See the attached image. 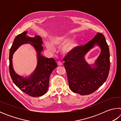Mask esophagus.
<instances>
[{"instance_id":"34e87169","label":"esophagus","mask_w":121,"mask_h":121,"mask_svg":"<svg viewBox=\"0 0 121 121\" xmlns=\"http://www.w3.org/2000/svg\"><path fill=\"white\" fill-rule=\"evenodd\" d=\"M58 65H62L63 63H62V62H61V61H59V62H58Z\"/></svg>"}]
</instances>
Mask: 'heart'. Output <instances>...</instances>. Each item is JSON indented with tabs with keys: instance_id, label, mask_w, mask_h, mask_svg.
Wrapping results in <instances>:
<instances>
[{
	"instance_id": "b5f03b06",
	"label": "heart",
	"mask_w": 121,
	"mask_h": 121,
	"mask_svg": "<svg viewBox=\"0 0 121 121\" xmlns=\"http://www.w3.org/2000/svg\"><path fill=\"white\" fill-rule=\"evenodd\" d=\"M51 41L47 40L45 43V46L48 50L51 51L54 50V46H61V52L63 54H68L73 52L76 48L78 45V42L76 39L69 40V38L66 36H54L51 37Z\"/></svg>"
}]
</instances>
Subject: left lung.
<instances>
[{"instance_id": "1", "label": "left lung", "mask_w": 121, "mask_h": 121, "mask_svg": "<svg viewBox=\"0 0 121 121\" xmlns=\"http://www.w3.org/2000/svg\"><path fill=\"white\" fill-rule=\"evenodd\" d=\"M96 46L100 48V53L95 63L89 64L85 56ZM63 60L69 86L73 92L81 95L94 92L105 82L109 74V50L102 34L98 33L85 45L76 47Z\"/></svg>"}]
</instances>
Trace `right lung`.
<instances>
[{
    "mask_svg": "<svg viewBox=\"0 0 121 121\" xmlns=\"http://www.w3.org/2000/svg\"><path fill=\"white\" fill-rule=\"evenodd\" d=\"M28 31L18 35L14 39L9 51V73L12 79L16 86L31 97L42 96L48 91L51 73L57 67V63L53 58H45L42 54L43 50L42 39L39 36L29 37ZM29 43L36 52L38 63L33 73L24 77L16 74L13 66V56L15 51L22 44Z\"/></svg>",
    "mask_w": 121,
    "mask_h": 121,
    "instance_id": "obj_1",
    "label": "right lung"
}]
</instances>
